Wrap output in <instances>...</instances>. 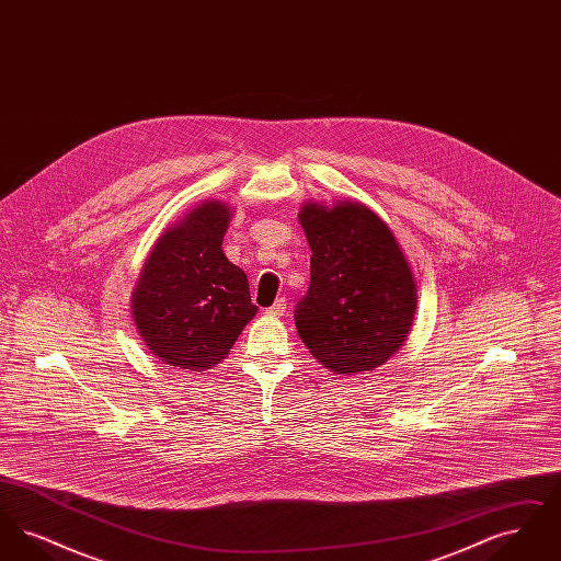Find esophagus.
Returning <instances> with one entry per match:
<instances>
[{
  "instance_id": "esophagus-1",
  "label": "esophagus",
  "mask_w": 561,
  "mask_h": 561,
  "mask_svg": "<svg viewBox=\"0 0 561 561\" xmlns=\"http://www.w3.org/2000/svg\"><path fill=\"white\" fill-rule=\"evenodd\" d=\"M286 298H277L271 307L267 309V316H273V318H279V316H284L286 313Z\"/></svg>"
}]
</instances>
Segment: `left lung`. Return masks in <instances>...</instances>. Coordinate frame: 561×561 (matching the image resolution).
Here are the masks:
<instances>
[{
	"label": "left lung",
	"mask_w": 561,
	"mask_h": 561,
	"mask_svg": "<svg viewBox=\"0 0 561 561\" xmlns=\"http://www.w3.org/2000/svg\"><path fill=\"white\" fill-rule=\"evenodd\" d=\"M311 284L294 307L298 336L332 373L366 374L405 341L416 288L391 229L362 204H307Z\"/></svg>",
	"instance_id": "left-lung-1"
}]
</instances>
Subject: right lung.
<instances>
[{
  "instance_id": "1",
  "label": "right lung",
  "mask_w": 561,
  "mask_h": 561,
  "mask_svg": "<svg viewBox=\"0 0 561 561\" xmlns=\"http://www.w3.org/2000/svg\"><path fill=\"white\" fill-rule=\"evenodd\" d=\"M229 208L197 206L156 243L134 293L136 328L168 366L199 373L218 364L254 318L248 277L222 252Z\"/></svg>"
}]
</instances>
